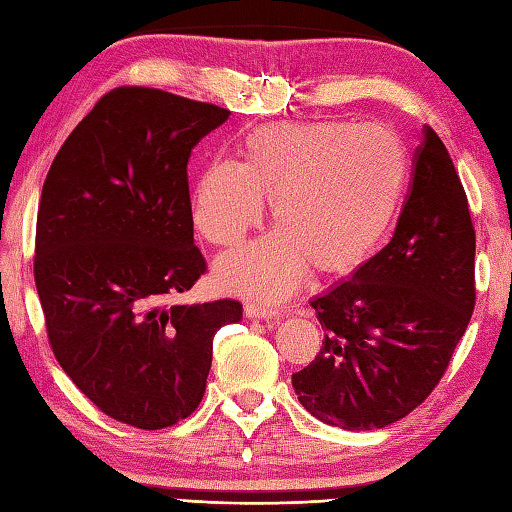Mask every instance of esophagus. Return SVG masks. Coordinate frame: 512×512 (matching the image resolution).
Wrapping results in <instances>:
<instances>
[{"mask_svg":"<svg viewBox=\"0 0 512 512\" xmlns=\"http://www.w3.org/2000/svg\"><path fill=\"white\" fill-rule=\"evenodd\" d=\"M244 313H246V317H250V319H279V317H282V313H279V310L266 308V306H262V304H246Z\"/></svg>","mask_w":512,"mask_h":512,"instance_id":"34e87169","label":"esophagus"}]
</instances>
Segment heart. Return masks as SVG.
Listing matches in <instances>:
<instances>
[{
    "label": "heart",
    "instance_id": "b5f03b06",
    "mask_svg": "<svg viewBox=\"0 0 512 512\" xmlns=\"http://www.w3.org/2000/svg\"><path fill=\"white\" fill-rule=\"evenodd\" d=\"M408 157L377 124L275 122L244 137L235 162L197 175L193 222L215 246H237L264 215L277 228L222 257L217 282L230 293L279 302L306 268L348 273L382 244L402 206Z\"/></svg>",
    "mask_w": 512,
    "mask_h": 512
}]
</instances>
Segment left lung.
<instances>
[{
  "mask_svg": "<svg viewBox=\"0 0 512 512\" xmlns=\"http://www.w3.org/2000/svg\"><path fill=\"white\" fill-rule=\"evenodd\" d=\"M310 304L326 335L293 388L319 422L384 428L433 393L475 308V228L433 128H424L393 239Z\"/></svg>",
  "mask_w": 512,
  "mask_h": 512,
  "instance_id": "left-lung-1",
  "label": "left lung"
}]
</instances>
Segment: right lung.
Wrapping results in <instances>:
<instances>
[{
	"label": "right lung",
	"mask_w": 512,
	"mask_h": 512,
	"mask_svg": "<svg viewBox=\"0 0 512 512\" xmlns=\"http://www.w3.org/2000/svg\"><path fill=\"white\" fill-rule=\"evenodd\" d=\"M230 110L117 88L59 148L42 188L35 286L48 342L108 417L159 430L199 406L213 337L242 304L175 299L204 275L193 237L188 157Z\"/></svg>",
	"instance_id": "1"
}]
</instances>
